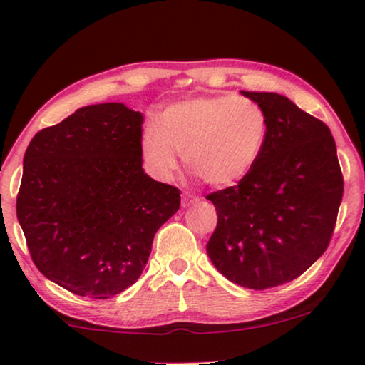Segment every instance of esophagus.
Returning a JSON list of instances; mask_svg holds the SVG:
<instances>
[{"label": "esophagus", "mask_w": 365, "mask_h": 365, "mask_svg": "<svg viewBox=\"0 0 365 365\" xmlns=\"http://www.w3.org/2000/svg\"><path fill=\"white\" fill-rule=\"evenodd\" d=\"M199 197L192 195V194H183V199H182V206L183 207H188V206H194V204H199Z\"/></svg>", "instance_id": "34e87169"}]
</instances>
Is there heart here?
Segmentation results:
<instances>
[{"instance_id": "b5f03b06", "label": "heart", "mask_w": 365, "mask_h": 365, "mask_svg": "<svg viewBox=\"0 0 365 365\" xmlns=\"http://www.w3.org/2000/svg\"><path fill=\"white\" fill-rule=\"evenodd\" d=\"M266 111L235 94L207 96L177 103L149 121L142 132V154L159 177L178 168L185 156L190 173L212 187L244 180L261 158L267 140Z\"/></svg>"}]
</instances>
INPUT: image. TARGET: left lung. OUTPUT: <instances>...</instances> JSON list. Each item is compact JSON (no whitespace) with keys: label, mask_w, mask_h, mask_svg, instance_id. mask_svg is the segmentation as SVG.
<instances>
[{"label":"left lung","mask_w":365,"mask_h":365,"mask_svg":"<svg viewBox=\"0 0 365 365\" xmlns=\"http://www.w3.org/2000/svg\"><path fill=\"white\" fill-rule=\"evenodd\" d=\"M242 94L266 111L267 140L244 180L206 195L217 212L206 250L230 282L266 290L299 278L328 249L343 175L324 121L276 92Z\"/></svg>","instance_id":"left-lung-1"}]
</instances>
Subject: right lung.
<instances>
[{"label":"right lung","mask_w":365,"mask_h":365,"mask_svg":"<svg viewBox=\"0 0 365 365\" xmlns=\"http://www.w3.org/2000/svg\"><path fill=\"white\" fill-rule=\"evenodd\" d=\"M139 111L81 108L43 128L24 156L16 217L37 269L65 290L111 299L139 279L180 190L142 170Z\"/></svg>","instance_id":"obj_1"}]
</instances>
